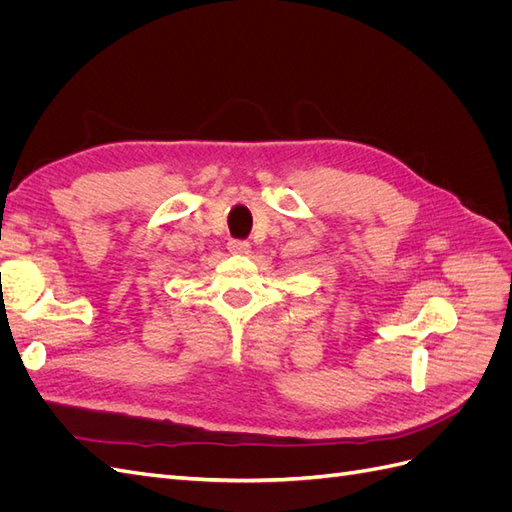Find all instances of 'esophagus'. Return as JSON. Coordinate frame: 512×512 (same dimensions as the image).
Returning a JSON list of instances; mask_svg holds the SVG:
<instances>
[{"instance_id":"obj_1","label":"esophagus","mask_w":512,"mask_h":512,"mask_svg":"<svg viewBox=\"0 0 512 512\" xmlns=\"http://www.w3.org/2000/svg\"><path fill=\"white\" fill-rule=\"evenodd\" d=\"M228 252H232V254H247V252H250V243L241 241V239H230L228 241Z\"/></svg>"}]
</instances>
